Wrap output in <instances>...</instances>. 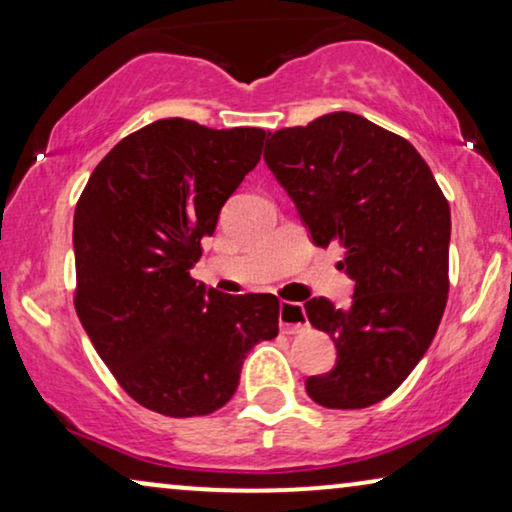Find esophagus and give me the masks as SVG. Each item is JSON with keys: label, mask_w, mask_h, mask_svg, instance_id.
I'll return each mask as SVG.
<instances>
[{"label": "esophagus", "mask_w": 512, "mask_h": 512, "mask_svg": "<svg viewBox=\"0 0 512 512\" xmlns=\"http://www.w3.org/2000/svg\"><path fill=\"white\" fill-rule=\"evenodd\" d=\"M307 326H310V321L305 317L303 305L286 303V300L279 303V328H282V333H303Z\"/></svg>", "instance_id": "34e87169"}]
</instances>
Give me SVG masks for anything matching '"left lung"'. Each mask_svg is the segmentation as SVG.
I'll return each instance as SVG.
<instances>
[{"mask_svg":"<svg viewBox=\"0 0 512 512\" xmlns=\"http://www.w3.org/2000/svg\"><path fill=\"white\" fill-rule=\"evenodd\" d=\"M263 158L312 242H338V265L354 279L345 307L305 303L310 324L338 349L331 373L307 377V394L335 410L380 403L412 373L443 319L450 205L408 139L349 111L272 132Z\"/></svg>","mask_w":512,"mask_h":512,"instance_id":"left-lung-1","label":"left lung"}]
</instances>
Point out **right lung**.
<instances>
[{
    "label": "right lung",
    "instance_id": "1",
    "mask_svg": "<svg viewBox=\"0 0 512 512\" xmlns=\"http://www.w3.org/2000/svg\"><path fill=\"white\" fill-rule=\"evenodd\" d=\"M263 139L163 118L121 139L76 202V314L125 394L165 417L223 408L249 349L279 331L277 296L191 277Z\"/></svg>",
    "mask_w": 512,
    "mask_h": 512
}]
</instances>
